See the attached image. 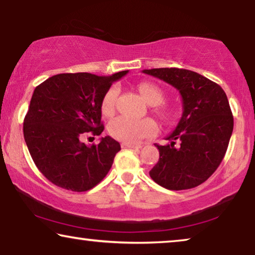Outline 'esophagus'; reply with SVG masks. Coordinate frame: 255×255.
<instances>
[{"label":"esophagus","instance_id":"obj_1","mask_svg":"<svg viewBox=\"0 0 255 255\" xmlns=\"http://www.w3.org/2000/svg\"><path fill=\"white\" fill-rule=\"evenodd\" d=\"M122 147H123V148L139 149V148H141V145H133V144H127V142H123V144H122Z\"/></svg>","mask_w":255,"mask_h":255}]
</instances>
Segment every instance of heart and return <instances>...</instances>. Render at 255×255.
<instances>
[{"label": "heart", "mask_w": 255, "mask_h": 255, "mask_svg": "<svg viewBox=\"0 0 255 255\" xmlns=\"http://www.w3.org/2000/svg\"><path fill=\"white\" fill-rule=\"evenodd\" d=\"M139 93L144 97L146 102L152 104V106H158L162 102L163 94L155 85L148 82H142L138 86ZM118 96L117 87H111V88L103 96L102 104H101V110L106 116H111L116 109V100ZM110 135L117 140H121L127 144H137L146 137L153 135L158 131L155 122L152 120H140L135 121L128 117H118L114 120L108 127Z\"/></svg>", "instance_id": "b5f03b06"}]
</instances>
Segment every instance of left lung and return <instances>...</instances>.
<instances>
[{"label":"left lung","mask_w":255,"mask_h":255,"mask_svg":"<svg viewBox=\"0 0 255 255\" xmlns=\"http://www.w3.org/2000/svg\"><path fill=\"white\" fill-rule=\"evenodd\" d=\"M142 73L179 90L183 108L175 130L166 138L170 144L156 145L160 158L149 176L169 190L200 186L221 165L233 131L225 92L217 83L188 69L153 68Z\"/></svg>","instance_id":"1"}]
</instances>
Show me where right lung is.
Wrapping results in <instances>:
<instances>
[{
    "label": "right lung",
    "mask_w": 255,
    "mask_h": 255,
    "mask_svg": "<svg viewBox=\"0 0 255 255\" xmlns=\"http://www.w3.org/2000/svg\"><path fill=\"white\" fill-rule=\"evenodd\" d=\"M127 73H64L36 87L24 118V139L37 168L55 186L87 191L110 170L120 142L107 135L88 146L81 138L102 133L103 96Z\"/></svg>",
    "instance_id": "right-lung-1"
}]
</instances>
